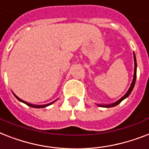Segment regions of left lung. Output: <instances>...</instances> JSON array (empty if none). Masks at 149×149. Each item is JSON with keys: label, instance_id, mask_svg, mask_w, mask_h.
Here are the masks:
<instances>
[{"label": "left lung", "instance_id": "1", "mask_svg": "<svg viewBox=\"0 0 149 149\" xmlns=\"http://www.w3.org/2000/svg\"><path fill=\"white\" fill-rule=\"evenodd\" d=\"M134 54V61H135V69H134V76H133V79H132V84H131V86L130 88H128V91L126 92L125 95H124L123 97H122L120 98L119 100H118L117 102H114V103H111V104H97L98 106L100 107H104V108H111V107H115L116 105H118V104H120L121 102L123 101L124 99H125L127 97L129 96V95L131 94V92L132 91L133 88H134V86H135V80H136V71H137V62H136V58H135V53H133Z\"/></svg>", "mask_w": 149, "mask_h": 149}]
</instances>
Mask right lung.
Masks as SVG:
<instances>
[{
	"mask_svg": "<svg viewBox=\"0 0 149 149\" xmlns=\"http://www.w3.org/2000/svg\"><path fill=\"white\" fill-rule=\"evenodd\" d=\"M13 94H14V96H15V97H16L17 99L18 100V101H20V102H23V103H24V104H27V105H28V106H30V107H31V108H45V107H47L48 106V105H50V104H53V103H54V102H55V101H54V102H51V103H49V104H38V105H37V104H30V103H28V102H24V101H23V100L22 99H21V98H20V97H17V96L16 95H15V94L14 93V92H13Z\"/></svg>",
	"mask_w": 149,
	"mask_h": 149,
	"instance_id": "add662e5",
	"label": "right lung"
}]
</instances>
